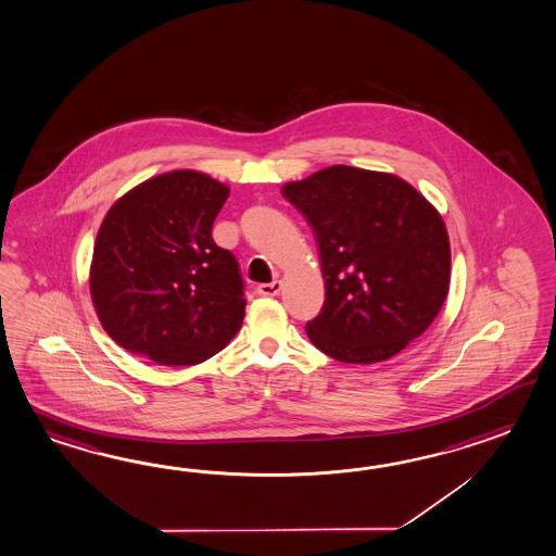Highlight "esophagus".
Masks as SVG:
<instances>
[{
	"label": "esophagus",
	"mask_w": 556,
	"mask_h": 556,
	"mask_svg": "<svg viewBox=\"0 0 556 556\" xmlns=\"http://www.w3.org/2000/svg\"><path fill=\"white\" fill-rule=\"evenodd\" d=\"M281 291V281H271V283H263L257 287V295L275 296Z\"/></svg>",
	"instance_id": "1"
}]
</instances>
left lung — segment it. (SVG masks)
Listing matches in <instances>:
<instances>
[{"mask_svg":"<svg viewBox=\"0 0 556 556\" xmlns=\"http://www.w3.org/2000/svg\"><path fill=\"white\" fill-rule=\"evenodd\" d=\"M313 229L325 279L311 343L341 363L393 357L429 329L451 281L441 215L389 173L333 165L283 187Z\"/></svg>","mask_w":556,"mask_h":556,"instance_id":"left-lung-1","label":"left lung"}]
</instances>
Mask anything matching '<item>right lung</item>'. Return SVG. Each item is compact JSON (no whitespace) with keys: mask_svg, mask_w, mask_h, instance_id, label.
Here are the masks:
<instances>
[{"mask_svg":"<svg viewBox=\"0 0 556 556\" xmlns=\"http://www.w3.org/2000/svg\"><path fill=\"white\" fill-rule=\"evenodd\" d=\"M227 198L229 187L186 169L151 177L108 211L89 289L105 333L125 351L187 367L241 329L239 265L211 235Z\"/></svg>","mask_w":556,"mask_h":556,"instance_id":"add662e5","label":"right lung"}]
</instances>
